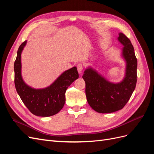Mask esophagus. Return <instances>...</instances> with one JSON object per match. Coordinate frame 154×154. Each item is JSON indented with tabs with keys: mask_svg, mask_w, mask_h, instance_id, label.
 Here are the masks:
<instances>
[{
	"mask_svg": "<svg viewBox=\"0 0 154 154\" xmlns=\"http://www.w3.org/2000/svg\"><path fill=\"white\" fill-rule=\"evenodd\" d=\"M77 69H78V71L79 73H82V70H83L82 64H81V63L78 64L77 65Z\"/></svg>",
	"mask_w": 154,
	"mask_h": 154,
	"instance_id": "obj_1",
	"label": "esophagus"
}]
</instances>
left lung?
Returning <instances> with one entry per match:
<instances>
[{"label":"left lung","instance_id":"left-lung-1","mask_svg":"<svg viewBox=\"0 0 154 154\" xmlns=\"http://www.w3.org/2000/svg\"><path fill=\"white\" fill-rule=\"evenodd\" d=\"M118 40L124 47L122 55L127 63L125 76L118 83L109 82L92 68L84 71L88 103L99 113H111L122 109L130 100L137 83V61L134 49L127 36L119 32Z\"/></svg>","mask_w":154,"mask_h":154}]
</instances>
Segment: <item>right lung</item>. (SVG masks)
Segmentation results:
<instances>
[{"label":"right lung","mask_w":154,"mask_h":154,"mask_svg":"<svg viewBox=\"0 0 154 154\" xmlns=\"http://www.w3.org/2000/svg\"><path fill=\"white\" fill-rule=\"evenodd\" d=\"M24 41L18 48L14 63L15 85L17 92L24 104L31 112L37 116L48 117L58 113L66 102V92L79 74L74 67L65 71L49 87L35 89L26 85L21 75V53L26 44Z\"/></svg>","instance_id":"add662e5"}]
</instances>
